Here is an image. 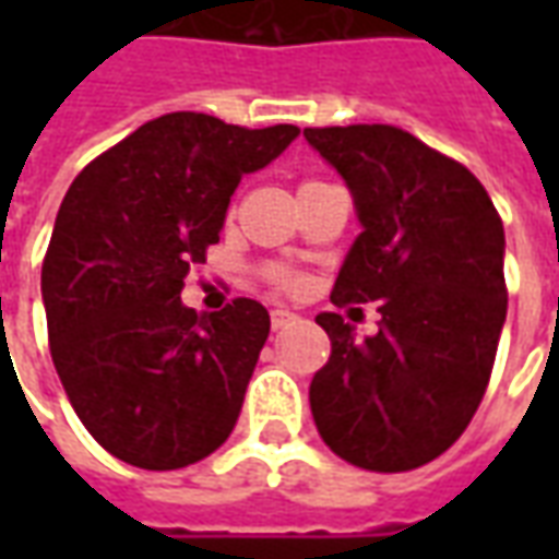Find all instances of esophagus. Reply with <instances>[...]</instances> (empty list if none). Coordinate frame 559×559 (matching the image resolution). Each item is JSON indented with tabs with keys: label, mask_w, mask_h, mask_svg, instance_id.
I'll return each mask as SVG.
<instances>
[{
	"label": "esophagus",
	"mask_w": 559,
	"mask_h": 559,
	"mask_svg": "<svg viewBox=\"0 0 559 559\" xmlns=\"http://www.w3.org/2000/svg\"><path fill=\"white\" fill-rule=\"evenodd\" d=\"M290 320H296V314H293L290 308H275V311H272V329L287 326Z\"/></svg>",
	"instance_id": "34e87169"
}]
</instances>
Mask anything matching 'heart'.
Wrapping results in <instances>:
<instances>
[{
    "label": "heart",
    "instance_id": "1",
    "mask_svg": "<svg viewBox=\"0 0 559 559\" xmlns=\"http://www.w3.org/2000/svg\"><path fill=\"white\" fill-rule=\"evenodd\" d=\"M272 281H275L278 287H284V290H296V287H299V275L284 266L272 269Z\"/></svg>",
    "mask_w": 559,
    "mask_h": 559
}]
</instances>
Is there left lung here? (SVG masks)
I'll return each instance as SVG.
<instances>
[{"label": "left lung", "mask_w": 559, "mask_h": 559, "mask_svg": "<svg viewBox=\"0 0 559 559\" xmlns=\"http://www.w3.org/2000/svg\"><path fill=\"white\" fill-rule=\"evenodd\" d=\"M344 176L362 233L332 305L380 302L356 341L335 311L311 380L323 443L347 464L404 473L443 455L479 411L506 320L503 221L473 173L395 126L305 128Z\"/></svg>", "instance_id": "1"}]
</instances>
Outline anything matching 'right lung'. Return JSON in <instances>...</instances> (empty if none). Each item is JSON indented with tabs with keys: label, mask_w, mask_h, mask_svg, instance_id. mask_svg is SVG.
<instances>
[{
	"label": "right lung",
	"mask_w": 559,
	"mask_h": 559,
	"mask_svg": "<svg viewBox=\"0 0 559 559\" xmlns=\"http://www.w3.org/2000/svg\"><path fill=\"white\" fill-rule=\"evenodd\" d=\"M296 134L179 110L102 152L68 188L41 266L50 356L86 431L131 467L197 464L239 419L269 311L233 299L197 314L179 296L218 242L239 179Z\"/></svg>",
	"instance_id": "obj_1"
}]
</instances>
